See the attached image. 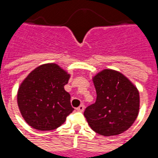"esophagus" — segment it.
Returning a JSON list of instances; mask_svg holds the SVG:
<instances>
[{
    "instance_id": "34e87169",
    "label": "esophagus",
    "mask_w": 158,
    "mask_h": 158,
    "mask_svg": "<svg viewBox=\"0 0 158 158\" xmlns=\"http://www.w3.org/2000/svg\"><path fill=\"white\" fill-rule=\"evenodd\" d=\"M76 110H77V111H79V112H83V111L85 110V106H84V105H80L79 107H77V108H76Z\"/></svg>"
}]
</instances>
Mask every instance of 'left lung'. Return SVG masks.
I'll return each instance as SVG.
<instances>
[{
  "mask_svg": "<svg viewBox=\"0 0 158 158\" xmlns=\"http://www.w3.org/2000/svg\"><path fill=\"white\" fill-rule=\"evenodd\" d=\"M93 82L96 101L84 113L90 128L104 136L117 135L126 131L139 113L137 88L121 73L112 69L98 73Z\"/></svg>",
  "mask_w": 158,
  "mask_h": 158,
  "instance_id": "1",
  "label": "left lung"
}]
</instances>
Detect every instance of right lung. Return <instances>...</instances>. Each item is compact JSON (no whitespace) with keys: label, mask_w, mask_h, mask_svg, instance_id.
Returning a JSON list of instances; mask_svg holds the SVG:
<instances>
[{"label":"right lung","mask_w":158,"mask_h":158,"mask_svg":"<svg viewBox=\"0 0 158 158\" xmlns=\"http://www.w3.org/2000/svg\"><path fill=\"white\" fill-rule=\"evenodd\" d=\"M70 78L55 63L34 69L18 91V105L26 123L38 130H52L73 111L70 95L64 89Z\"/></svg>","instance_id":"obj_1"}]
</instances>
